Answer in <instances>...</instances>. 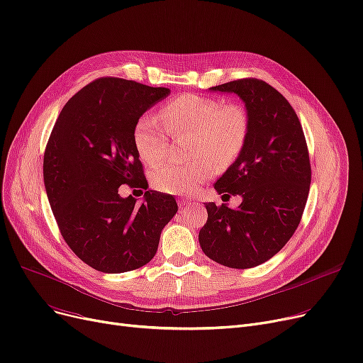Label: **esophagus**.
Returning a JSON list of instances; mask_svg holds the SVG:
<instances>
[{"label": "esophagus", "instance_id": "esophagus-1", "mask_svg": "<svg viewBox=\"0 0 363 363\" xmlns=\"http://www.w3.org/2000/svg\"><path fill=\"white\" fill-rule=\"evenodd\" d=\"M179 204H181L182 208H188V206H191L193 203H191V200H188V199H181V200H179Z\"/></svg>", "mask_w": 363, "mask_h": 363}]
</instances>
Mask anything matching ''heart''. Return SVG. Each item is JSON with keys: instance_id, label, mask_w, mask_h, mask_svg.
I'll use <instances>...</instances> for the list:
<instances>
[{"instance_id": "1", "label": "heart", "mask_w": 363, "mask_h": 363, "mask_svg": "<svg viewBox=\"0 0 363 363\" xmlns=\"http://www.w3.org/2000/svg\"><path fill=\"white\" fill-rule=\"evenodd\" d=\"M162 121L151 114L140 116L133 129V143L145 163L160 162L169 151L172 136L191 135L190 152L196 160L178 164L164 162L151 172L155 190L179 194L193 193L213 177L215 164L227 167L242 154L250 130V117L242 104L186 93L173 98L162 109Z\"/></svg>"}]
</instances>
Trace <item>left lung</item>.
Masks as SVG:
<instances>
[{
	"mask_svg": "<svg viewBox=\"0 0 363 363\" xmlns=\"http://www.w3.org/2000/svg\"><path fill=\"white\" fill-rule=\"evenodd\" d=\"M245 102L250 130L242 154L215 182L219 194L242 196L238 209L206 203L199 242L211 259L252 269L273 258L301 220L311 182L306 136L291 104L258 78L211 87Z\"/></svg>",
	"mask_w": 363,
	"mask_h": 363,
	"instance_id": "left-lung-1",
	"label": "left lung"
}]
</instances>
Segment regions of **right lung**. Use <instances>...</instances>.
<instances>
[{
	"instance_id": "1",
	"label": "right lung",
	"mask_w": 363,
	"mask_h": 363,
	"mask_svg": "<svg viewBox=\"0 0 363 363\" xmlns=\"http://www.w3.org/2000/svg\"><path fill=\"white\" fill-rule=\"evenodd\" d=\"M169 93L98 78L74 94L55 123L43 163L47 197L62 238L94 270L124 273L150 262L162 230L178 212L170 194L148 190L136 204L118 193L124 184L147 190L133 129Z\"/></svg>"
}]
</instances>
